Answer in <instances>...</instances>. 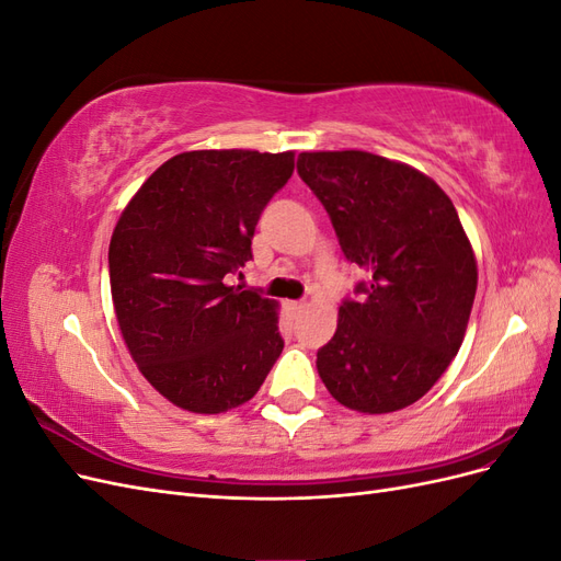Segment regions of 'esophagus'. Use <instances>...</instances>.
<instances>
[{
    "label": "esophagus",
    "mask_w": 561,
    "mask_h": 561,
    "mask_svg": "<svg viewBox=\"0 0 561 561\" xmlns=\"http://www.w3.org/2000/svg\"><path fill=\"white\" fill-rule=\"evenodd\" d=\"M285 309L293 313H299L304 309V301H285Z\"/></svg>",
    "instance_id": "1"
}]
</instances>
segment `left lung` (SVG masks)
I'll return each mask as SVG.
<instances>
[{
	"instance_id": "1",
	"label": "left lung",
	"mask_w": 561,
	"mask_h": 561,
	"mask_svg": "<svg viewBox=\"0 0 561 561\" xmlns=\"http://www.w3.org/2000/svg\"><path fill=\"white\" fill-rule=\"evenodd\" d=\"M297 173L365 274L318 348V375L348 410H402L463 342L478 264L461 219L431 178L369 151H301Z\"/></svg>"
}]
</instances>
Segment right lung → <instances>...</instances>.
<instances>
[{
  "label": "right lung",
  "mask_w": 561,
  "mask_h": 561,
  "mask_svg": "<svg viewBox=\"0 0 561 561\" xmlns=\"http://www.w3.org/2000/svg\"><path fill=\"white\" fill-rule=\"evenodd\" d=\"M293 171V151H184L149 175L116 222L118 328L145 379L182 410L219 414L248 402L278 360L276 301L229 278L252 260L260 215Z\"/></svg>",
  "instance_id": "1"
}]
</instances>
